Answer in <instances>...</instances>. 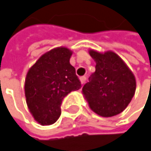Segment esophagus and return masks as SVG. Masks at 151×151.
I'll return each mask as SVG.
<instances>
[{
  "label": "esophagus",
  "mask_w": 151,
  "mask_h": 151,
  "mask_svg": "<svg viewBox=\"0 0 151 151\" xmlns=\"http://www.w3.org/2000/svg\"><path fill=\"white\" fill-rule=\"evenodd\" d=\"M79 80H80V83L83 85V84H85V83H86V77H85V76H83V77H80V78H79Z\"/></svg>",
  "instance_id": "34e87169"
}]
</instances>
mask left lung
Here are the masks:
<instances>
[{"instance_id": "obj_1", "label": "left lung", "mask_w": 151, "mask_h": 151, "mask_svg": "<svg viewBox=\"0 0 151 151\" xmlns=\"http://www.w3.org/2000/svg\"><path fill=\"white\" fill-rule=\"evenodd\" d=\"M96 63L95 72L82 88V94L92 111L102 117L122 113L135 95V75L115 52L89 50Z\"/></svg>"}]
</instances>
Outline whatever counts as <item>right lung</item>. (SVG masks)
Here are the masks:
<instances>
[{
    "label": "right lung",
    "instance_id": "right-lung-1",
    "mask_svg": "<svg viewBox=\"0 0 151 151\" xmlns=\"http://www.w3.org/2000/svg\"><path fill=\"white\" fill-rule=\"evenodd\" d=\"M72 55L73 50L66 47L54 48L43 54L27 73L26 103L35 121L43 126L57 122L63 99L81 87L70 64Z\"/></svg>",
    "mask_w": 151,
    "mask_h": 151
}]
</instances>
